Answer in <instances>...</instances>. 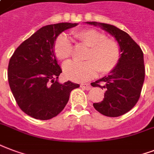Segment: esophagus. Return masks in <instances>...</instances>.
<instances>
[{
  "label": "esophagus",
  "instance_id": "34e87169",
  "mask_svg": "<svg viewBox=\"0 0 154 154\" xmlns=\"http://www.w3.org/2000/svg\"><path fill=\"white\" fill-rule=\"evenodd\" d=\"M83 89H85V90H90L92 88V86H91V84H81L80 85Z\"/></svg>",
  "mask_w": 154,
  "mask_h": 154
}]
</instances>
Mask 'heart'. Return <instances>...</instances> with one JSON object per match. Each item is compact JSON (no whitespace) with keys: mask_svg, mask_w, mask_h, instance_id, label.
<instances>
[{"mask_svg":"<svg viewBox=\"0 0 154 154\" xmlns=\"http://www.w3.org/2000/svg\"><path fill=\"white\" fill-rule=\"evenodd\" d=\"M73 35L79 43L88 48L84 56L86 62H68L65 65L64 74L67 79L76 82H84L93 78L97 72L107 75L117 67L121 57L119 43L95 29L76 31ZM72 51L71 43L65 35H60L54 41L55 56L62 62L70 58Z\"/></svg>","mask_w":154,"mask_h":154,"instance_id":"1","label":"heart"}]
</instances>
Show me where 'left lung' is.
<instances>
[{
    "instance_id": "1",
    "label": "left lung",
    "mask_w": 154,
    "mask_h": 154,
    "mask_svg": "<svg viewBox=\"0 0 154 154\" xmlns=\"http://www.w3.org/2000/svg\"><path fill=\"white\" fill-rule=\"evenodd\" d=\"M87 23L101 26L114 36L122 53L117 67L108 76L91 84L106 91L103 100L93 103V106L105 116L123 115L136 106L140 97L145 75L143 52L127 32L116 26L97 22Z\"/></svg>"
}]
</instances>
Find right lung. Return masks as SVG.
<instances>
[{
  "label": "right lung",
  "mask_w": 154,
  "mask_h": 154,
  "mask_svg": "<svg viewBox=\"0 0 154 154\" xmlns=\"http://www.w3.org/2000/svg\"><path fill=\"white\" fill-rule=\"evenodd\" d=\"M77 23L43 26L21 44L10 57L8 80L19 108L35 119L56 117L67 104L70 92L79 85L57 81L62 70L54 53L57 35Z\"/></svg>",
  "instance_id": "right-lung-1"
}]
</instances>
